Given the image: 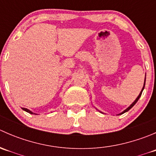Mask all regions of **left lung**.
<instances>
[{"mask_svg":"<svg viewBox=\"0 0 156 156\" xmlns=\"http://www.w3.org/2000/svg\"><path fill=\"white\" fill-rule=\"evenodd\" d=\"M145 83H146V78H145V81H144V87H143L142 90H141L140 94H139V96H138V97H137V98H136V100H134V102H133V103H132V104H131V105H130V106H129V107H128V108H126V109H125V111H124V112H122V113H121V115H122V114H124V113H125V112H127V111H129V110H130V108H131L132 107H133V106H134V105H135V104H136V102H137V101H138V100H139V99H140V97H141V94H142V92H143V90H144V87H145Z\"/></svg>","mask_w":156,"mask_h":156,"instance_id":"obj_1","label":"left lung"}]
</instances>
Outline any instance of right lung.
Returning <instances> with one entry per match:
<instances>
[{"label":"right lung","instance_id":"1","mask_svg":"<svg viewBox=\"0 0 156 156\" xmlns=\"http://www.w3.org/2000/svg\"><path fill=\"white\" fill-rule=\"evenodd\" d=\"M23 108V109L24 110V111H26V112H27L30 113V114H34V115H37V114H35V113H33L32 112L30 111V110L28 109V108Z\"/></svg>","mask_w":156,"mask_h":156}]
</instances>
